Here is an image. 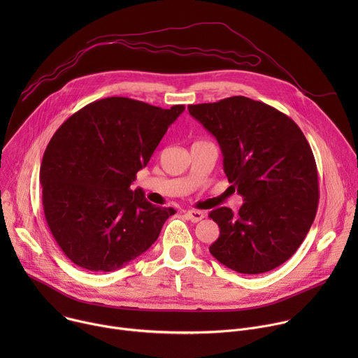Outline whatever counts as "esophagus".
Instances as JSON below:
<instances>
[{
  "label": "esophagus",
  "instance_id": "obj_1",
  "mask_svg": "<svg viewBox=\"0 0 358 358\" xmlns=\"http://www.w3.org/2000/svg\"><path fill=\"white\" fill-rule=\"evenodd\" d=\"M185 217L192 222H199L201 220H203L206 214H203L202 211H196V210H188V211H185Z\"/></svg>",
  "mask_w": 358,
  "mask_h": 358
}]
</instances>
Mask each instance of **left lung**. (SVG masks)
Returning <instances> with one entry per match:
<instances>
[{
	"instance_id": "obj_1",
	"label": "left lung",
	"mask_w": 358,
	"mask_h": 358,
	"mask_svg": "<svg viewBox=\"0 0 358 358\" xmlns=\"http://www.w3.org/2000/svg\"><path fill=\"white\" fill-rule=\"evenodd\" d=\"M188 112L217 138L228 181L243 198L236 214L227 207L210 213L220 227L211 255L245 275L280 266L317 213V167L303 131L282 112L245 96L189 105Z\"/></svg>"
}]
</instances>
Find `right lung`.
<instances>
[{"label":"right lung","instance_id":"obj_1","mask_svg":"<svg viewBox=\"0 0 358 358\" xmlns=\"http://www.w3.org/2000/svg\"><path fill=\"white\" fill-rule=\"evenodd\" d=\"M184 109L106 97L72 115L50 138L39 171L43 214L75 265L112 272L157 241L176 210L152 206L130 185Z\"/></svg>","mask_w":358,"mask_h":358}]
</instances>
